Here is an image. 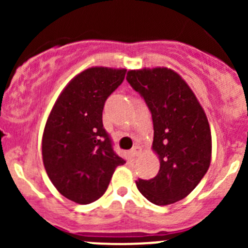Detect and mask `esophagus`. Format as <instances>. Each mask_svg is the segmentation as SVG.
I'll use <instances>...</instances> for the list:
<instances>
[{"instance_id":"34e87169","label":"esophagus","mask_w":248,"mask_h":248,"mask_svg":"<svg viewBox=\"0 0 248 248\" xmlns=\"http://www.w3.org/2000/svg\"><path fill=\"white\" fill-rule=\"evenodd\" d=\"M141 151H142V149L140 146H138V145H137V146H133V149L131 150V155L133 157H138L140 154H141Z\"/></svg>"}]
</instances>
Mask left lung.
I'll return each instance as SVG.
<instances>
[{"instance_id": "1", "label": "left lung", "mask_w": 248, "mask_h": 248, "mask_svg": "<svg viewBox=\"0 0 248 248\" xmlns=\"http://www.w3.org/2000/svg\"><path fill=\"white\" fill-rule=\"evenodd\" d=\"M131 86L152 115V150L158 174L136 182L139 192L156 205H169L188 196L211 162V131L196 94L180 74L167 67L128 71Z\"/></svg>"}]
</instances>
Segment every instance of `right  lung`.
<instances>
[{"instance_id":"right-lung-1","label":"right lung","mask_w":248,"mask_h":248,"mask_svg":"<svg viewBox=\"0 0 248 248\" xmlns=\"http://www.w3.org/2000/svg\"><path fill=\"white\" fill-rule=\"evenodd\" d=\"M124 74V68L85 69L67 84L46 120L44 168L57 191L78 204L101 198L116 167L126 163L112 150L102 121L104 103Z\"/></svg>"}]
</instances>
